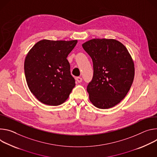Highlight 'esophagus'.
I'll use <instances>...</instances> for the list:
<instances>
[{"label":"esophagus","mask_w":157,"mask_h":157,"mask_svg":"<svg viewBox=\"0 0 157 157\" xmlns=\"http://www.w3.org/2000/svg\"><path fill=\"white\" fill-rule=\"evenodd\" d=\"M76 80L78 83H81L82 82V78L81 77H78L76 78Z\"/></svg>","instance_id":"34e87169"}]
</instances>
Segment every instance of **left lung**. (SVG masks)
Returning a JSON list of instances; mask_svg holds the SVG:
<instances>
[{"label": "left lung", "instance_id": "left-lung-1", "mask_svg": "<svg viewBox=\"0 0 157 157\" xmlns=\"http://www.w3.org/2000/svg\"><path fill=\"white\" fill-rule=\"evenodd\" d=\"M82 47L94 66L93 78L86 89L90 101L101 109L117 105L127 95L134 78V63L128 50L112 39H93Z\"/></svg>", "mask_w": 157, "mask_h": 157}]
</instances>
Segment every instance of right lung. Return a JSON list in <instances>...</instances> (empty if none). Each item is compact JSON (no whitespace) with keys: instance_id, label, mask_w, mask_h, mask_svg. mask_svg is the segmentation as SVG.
<instances>
[{"instance_id":"1","label":"right lung","mask_w":157,"mask_h":157,"mask_svg":"<svg viewBox=\"0 0 157 157\" xmlns=\"http://www.w3.org/2000/svg\"><path fill=\"white\" fill-rule=\"evenodd\" d=\"M77 43V40L44 39L28 52L24 62L27 83L32 94L45 105H61L75 86L67 57Z\"/></svg>"}]
</instances>
